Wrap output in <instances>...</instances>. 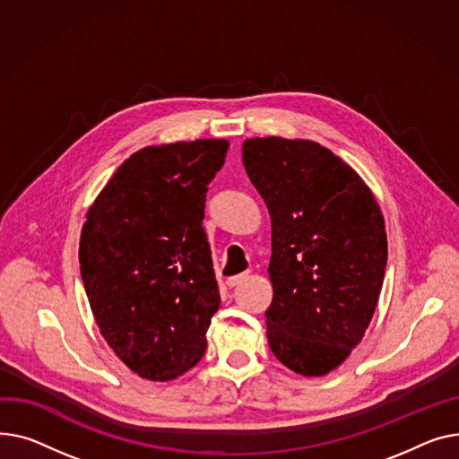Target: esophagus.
<instances>
[{
    "label": "esophagus",
    "mask_w": 459,
    "mask_h": 459,
    "mask_svg": "<svg viewBox=\"0 0 459 459\" xmlns=\"http://www.w3.org/2000/svg\"><path fill=\"white\" fill-rule=\"evenodd\" d=\"M248 278V273H240V274H237V276H230L228 280H226V285L228 287H235V285H238L242 280H247Z\"/></svg>",
    "instance_id": "34e87169"
}]
</instances>
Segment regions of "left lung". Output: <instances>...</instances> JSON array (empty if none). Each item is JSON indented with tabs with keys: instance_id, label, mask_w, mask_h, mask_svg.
Here are the masks:
<instances>
[{
	"instance_id": "left-lung-1",
	"label": "left lung",
	"mask_w": 459,
	"mask_h": 459,
	"mask_svg": "<svg viewBox=\"0 0 459 459\" xmlns=\"http://www.w3.org/2000/svg\"><path fill=\"white\" fill-rule=\"evenodd\" d=\"M242 163L273 221L268 344L294 372L328 374L359 344L378 302L387 263L380 205L313 141L250 139Z\"/></svg>"
}]
</instances>
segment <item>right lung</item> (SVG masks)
<instances>
[{
	"label": "right lung",
	"mask_w": 459,
	"mask_h": 459,
	"mask_svg": "<svg viewBox=\"0 0 459 459\" xmlns=\"http://www.w3.org/2000/svg\"><path fill=\"white\" fill-rule=\"evenodd\" d=\"M228 148L217 139L143 148L87 214L81 280L101 335L141 378L174 380L205 354L221 294L202 222Z\"/></svg>",
	"instance_id": "add662e5"
}]
</instances>
